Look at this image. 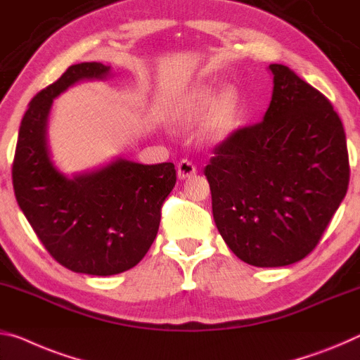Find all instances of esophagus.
<instances>
[{
  "instance_id": "obj_1",
  "label": "esophagus",
  "mask_w": 360,
  "mask_h": 360,
  "mask_svg": "<svg viewBox=\"0 0 360 360\" xmlns=\"http://www.w3.org/2000/svg\"><path fill=\"white\" fill-rule=\"evenodd\" d=\"M197 173V167L193 165L191 160H181L178 163V176L179 179H186V178H191L192 174Z\"/></svg>"
}]
</instances>
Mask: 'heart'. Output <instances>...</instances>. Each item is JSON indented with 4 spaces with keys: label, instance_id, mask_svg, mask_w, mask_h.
<instances>
[{
    "label": "heart",
    "instance_id": "1",
    "mask_svg": "<svg viewBox=\"0 0 360 360\" xmlns=\"http://www.w3.org/2000/svg\"><path fill=\"white\" fill-rule=\"evenodd\" d=\"M203 113H207L203 123L205 136L210 141L224 139L240 118V99L237 91L226 88L214 98V88L211 84H198L178 102L173 118L179 124H189L200 120Z\"/></svg>",
    "mask_w": 360,
    "mask_h": 360
}]
</instances>
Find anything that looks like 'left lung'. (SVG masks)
Listing matches in <instances>:
<instances>
[{"label": "left lung", "mask_w": 360, "mask_h": 360, "mask_svg": "<svg viewBox=\"0 0 360 360\" xmlns=\"http://www.w3.org/2000/svg\"><path fill=\"white\" fill-rule=\"evenodd\" d=\"M269 68L264 120L233 129L203 169L221 237L258 267L306 258L349 184L346 134L333 105L292 68Z\"/></svg>", "instance_id": "left-lung-1"}]
</instances>
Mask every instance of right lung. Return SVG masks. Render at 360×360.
I'll return each instance as SVG.
<instances>
[{"label":"right lung","instance_id":"add662e5","mask_svg":"<svg viewBox=\"0 0 360 360\" xmlns=\"http://www.w3.org/2000/svg\"><path fill=\"white\" fill-rule=\"evenodd\" d=\"M99 62L70 65L32 99L22 118L13 162L20 210L48 253L67 269L113 276L134 267L158 232L162 207L176 184L173 163L117 160L68 179L48 157L46 120L57 94L83 78H104Z\"/></svg>","mask_w":360,"mask_h":360}]
</instances>
